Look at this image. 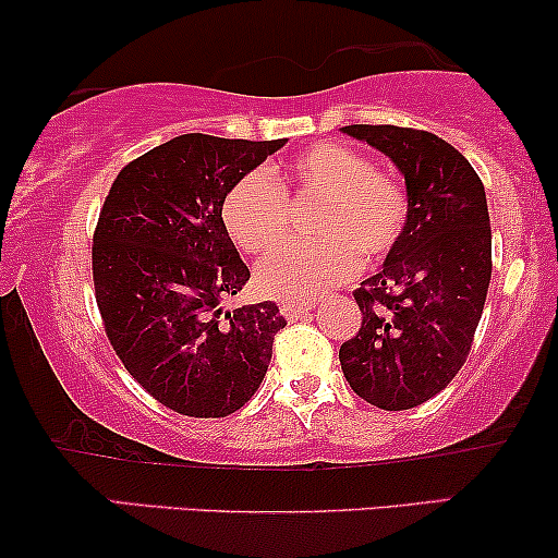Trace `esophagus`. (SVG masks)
<instances>
[{
  "instance_id": "obj_1",
  "label": "esophagus",
  "mask_w": 558,
  "mask_h": 558,
  "mask_svg": "<svg viewBox=\"0 0 558 558\" xmlns=\"http://www.w3.org/2000/svg\"><path fill=\"white\" fill-rule=\"evenodd\" d=\"M310 310H312V302L310 300H304V302H281L279 304L281 317H287V319H296L300 315H307Z\"/></svg>"
}]
</instances>
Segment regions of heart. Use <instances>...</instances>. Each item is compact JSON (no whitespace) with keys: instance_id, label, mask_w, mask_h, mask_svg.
I'll return each instance as SVG.
<instances>
[{"instance_id":"obj_1","label":"heart","mask_w":558,"mask_h":558,"mask_svg":"<svg viewBox=\"0 0 558 558\" xmlns=\"http://www.w3.org/2000/svg\"><path fill=\"white\" fill-rule=\"evenodd\" d=\"M317 203L307 220L315 241L294 243L256 269V289L274 300H302L378 266L401 241L409 201L399 182L338 142L302 149L287 174L251 170L223 197L220 218L235 246L264 256L292 231V205Z\"/></svg>"}]
</instances>
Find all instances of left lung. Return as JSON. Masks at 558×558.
I'll return each mask as SVG.
<instances>
[{
	"mask_svg": "<svg viewBox=\"0 0 558 558\" xmlns=\"http://www.w3.org/2000/svg\"><path fill=\"white\" fill-rule=\"evenodd\" d=\"M342 132L393 159L409 195L401 241L353 296L363 323L340 345L348 384L386 411L414 409L468 361L493 274L483 180L441 136L393 124Z\"/></svg>",
	"mask_w": 558,
	"mask_h": 558,
	"instance_id": "1",
	"label": "left lung"
}]
</instances>
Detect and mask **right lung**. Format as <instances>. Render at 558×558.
Masks as SVG:
<instances>
[{
    "instance_id": "add662e5",
    "label": "right lung",
    "mask_w": 558,
    "mask_h": 558,
    "mask_svg": "<svg viewBox=\"0 0 558 558\" xmlns=\"http://www.w3.org/2000/svg\"><path fill=\"white\" fill-rule=\"evenodd\" d=\"M284 142L174 136L132 159L104 201L90 264L106 338L136 384L182 416L239 411L287 325L274 302L226 310L251 271L220 218L233 182Z\"/></svg>"
}]
</instances>
